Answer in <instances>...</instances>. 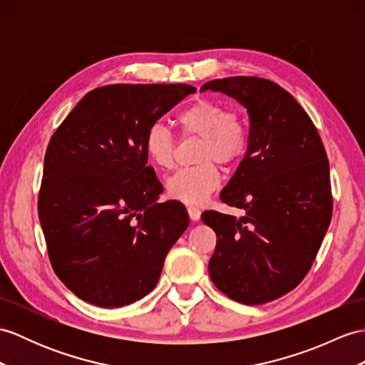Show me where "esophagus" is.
Instances as JSON below:
<instances>
[{
	"mask_svg": "<svg viewBox=\"0 0 365 365\" xmlns=\"http://www.w3.org/2000/svg\"><path fill=\"white\" fill-rule=\"evenodd\" d=\"M187 212H189V217L192 221H198L201 217V210L197 206H187Z\"/></svg>",
	"mask_w": 365,
	"mask_h": 365,
	"instance_id": "1",
	"label": "esophagus"
}]
</instances>
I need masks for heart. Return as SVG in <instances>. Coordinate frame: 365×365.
Masks as SVG:
<instances>
[{"label": "heart", "instance_id": "heart-1", "mask_svg": "<svg viewBox=\"0 0 365 365\" xmlns=\"http://www.w3.org/2000/svg\"><path fill=\"white\" fill-rule=\"evenodd\" d=\"M182 135L200 136L198 165L178 170L167 180V193L185 204H201L218 187L221 175L217 167L230 164L245 153L250 128L242 113L226 110L207 99L195 101L178 113ZM145 153L159 170H168L175 163V138L164 125H153L145 136Z\"/></svg>", "mask_w": 365, "mask_h": 365}]
</instances>
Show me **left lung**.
Returning a JSON list of instances; mask_svg holds the SVG:
<instances>
[{
	"label": "left lung",
	"mask_w": 365,
	"mask_h": 365,
	"mask_svg": "<svg viewBox=\"0 0 365 365\" xmlns=\"http://www.w3.org/2000/svg\"><path fill=\"white\" fill-rule=\"evenodd\" d=\"M234 97L250 114V140L220 200L245 210L201 220L215 230L210 279L245 305L285 296L308 274L330 226V165L307 111L277 83L260 77L210 80L201 91Z\"/></svg>",
	"instance_id": "8db88e82"
}]
</instances>
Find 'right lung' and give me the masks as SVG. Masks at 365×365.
<instances>
[{
	"label": "right lung",
	"mask_w": 365,
	"mask_h": 365,
	"mask_svg": "<svg viewBox=\"0 0 365 365\" xmlns=\"http://www.w3.org/2000/svg\"><path fill=\"white\" fill-rule=\"evenodd\" d=\"M197 88L106 85L80 101L44 155L38 218L57 277L88 304L130 305L155 289L189 227L180 201L147 165L145 136Z\"/></svg>",
	"instance_id": "right-lung-1"
}]
</instances>
